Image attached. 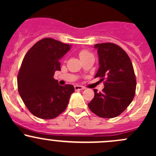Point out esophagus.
<instances>
[{"label": "esophagus", "mask_w": 156, "mask_h": 156, "mask_svg": "<svg viewBox=\"0 0 156 156\" xmlns=\"http://www.w3.org/2000/svg\"><path fill=\"white\" fill-rule=\"evenodd\" d=\"M85 89V87H83V86H81V85H75V90H84Z\"/></svg>", "instance_id": "esophagus-1"}]
</instances>
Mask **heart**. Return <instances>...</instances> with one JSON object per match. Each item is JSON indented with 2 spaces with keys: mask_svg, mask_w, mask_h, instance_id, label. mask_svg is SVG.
Here are the masks:
<instances>
[{
  "mask_svg": "<svg viewBox=\"0 0 156 156\" xmlns=\"http://www.w3.org/2000/svg\"><path fill=\"white\" fill-rule=\"evenodd\" d=\"M78 54H79V57H80V59H81V58L84 57V56H87V55H88V54H90V53L88 51H87V50H82L79 52V53H78Z\"/></svg>",
  "mask_w": 156,
  "mask_h": 156,
  "instance_id": "b5f03b06",
  "label": "heart"
}]
</instances>
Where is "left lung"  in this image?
<instances>
[{
	"label": "left lung",
	"mask_w": 156,
	"mask_h": 156,
	"mask_svg": "<svg viewBox=\"0 0 156 156\" xmlns=\"http://www.w3.org/2000/svg\"><path fill=\"white\" fill-rule=\"evenodd\" d=\"M99 56L95 78L104 80L103 92L94 89V97L88 107L97 116L112 119L122 114L130 104L136 90V77L126 52L113 43L94 45Z\"/></svg>",
	"instance_id": "8db88e82"
}]
</instances>
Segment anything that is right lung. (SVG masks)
I'll list each match as a JSON object with an SVG mask.
<instances>
[{"label": "right lung", "mask_w": 156, "mask_h": 156, "mask_svg": "<svg viewBox=\"0 0 156 156\" xmlns=\"http://www.w3.org/2000/svg\"><path fill=\"white\" fill-rule=\"evenodd\" d=\"M71 45L47 37L34 44L25 56L17 77L20 95L34 116L52 119L65 111L75 91L74 86H61L53 78L60 71L61 58Z\"/></svg>", "instance_id": "obj_1"}]
</instances>
